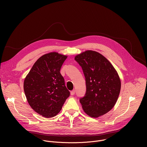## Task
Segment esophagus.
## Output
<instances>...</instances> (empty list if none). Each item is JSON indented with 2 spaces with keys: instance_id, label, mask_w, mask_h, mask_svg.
Wrapping results in <instances>:
<instances>
[{
  "instance_id": "1",
  "label": "esophagus",
  "mask_w": 147,
  "mask_h": 147,
  "mask_svg": "<svg viewBox=\"0 0 147 147\" xmlns=\"http://www.w3.org/2000/svg\"><path fill=\"white\" fill-rule=\"evenodd\" d=\"M70 94H71V95H74V94H75V90H74L71 91V92H70Z\"/></svg>"
}]
</instances>
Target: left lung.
<instances>
[{"label":"left lung","mask_w":147,"mask_h":147,"mask_svg":"<svg viewBox=\"0 0 147 147\" xmlns=\"http://www.w3.org/2000/svg\"><path fill=\"white\" fill-rule=\"evenodd\" d=\"M75 60L86 77V93L80 99L83 111L94 118L107 113L115 105L121 89L117 71L105 57L94 51L83 52Z\"/></svg>","instance_id":"1"}]
</instances>
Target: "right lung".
<instances>
[{
    "instance_id": "1",
    "label": "right lung",
    "mask_w": 147,
    "mask_h": 147,
    "mask_svg": "<svg viewBox=\"0 0 147 147\" xmlns=\"http://www.w3.org/2000/svg\"><path fill=\"white\" fill-rule=\"evenodd\" d=\"M67 56L56 52L40 56L24 81V91L31 108L46 118L61 111L70 92L60 70Z\"/></svg>"
}]
</instances>
